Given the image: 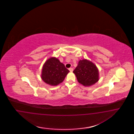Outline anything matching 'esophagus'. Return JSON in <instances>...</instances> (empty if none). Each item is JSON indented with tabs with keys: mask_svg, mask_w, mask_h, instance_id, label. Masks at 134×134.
<instances>
[{
	"mask_svg": "<svg viewBox=\"0 0 134 134\" xmlns=\"http://www.w3.org/2000/svg\"><path fill=\"white\" fill-rule=\"evenodd\" d=\"M69 70L70 72H73V69L72 68H69Z\"/></svg>",
	"mask_w": 134,
	"mask_h": 134,
	"instance_id": "1",
	"label": "esophagus"
}]
</instances>
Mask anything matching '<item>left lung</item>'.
Here are the masks:
<instances>
[{
    "instance_id": "obj_1",
    "label": "left lung",
    "mask_w": 134,
    "mask_h": 134,
    "mask_svg": "<svg viewBox=\"0 0 134 134\" xmlns=\"http://www.w3.org/2000/svg\"><path fill=\"white\" fill-rule=\"evenodd\" d=\"M73 73L78 82L85 86L94 85L99 80V71L96 66L86 59L79 61Z\"/></svg>"
}]
</instances>
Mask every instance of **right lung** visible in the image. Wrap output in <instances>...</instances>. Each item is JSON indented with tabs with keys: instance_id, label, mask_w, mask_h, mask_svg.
<instances>
[{
	"instance_id": "right-lung-1",
	"label": "right lung",
	"mask_w": 134,
	"mask_h": 134,
	"mask_svg": "<svg viewBox=\"0 0 134 134\" xmlns=\"http://www.w3.org/2000/svg\"><path fill=\"white\" fill-rule=\"evenodd\" d=\"M69 72L58 59L52 57L43 65L41 77L46 83L55 86L63 81Z\"/></svg>"
}]
</instances>
